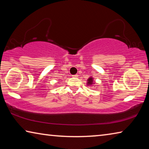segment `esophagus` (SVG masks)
Instances as JSON below:
<instances>
[{
  "label": "esophagus",
  "mask_w": 149,
  "mask_h": 149,
  "mask_svg": "<svg viewBox=\"0 0 149 149\" xmlns=\"http://www.w3.org/2000/svg\"><path fill=\"white\" fill-rule=\"evenodd\" d=\"M72 76H73V77H77V76H78V75H77V74H75V75H72Z\"/></svg>",
  "instance_id": "obj_1"
}]
</instances>
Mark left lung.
<instances>
[{"instance_id": "1", "label": "left lung", "mask_w": 149, "mask_h": 149, "mask_svg": "<svg viewBox=\"0 0 149 149\" xmlns=\"http://www.w3.org/2000/svg\"><path fill=\"white\" fill-rule=\"evenodd\" d=\"M94 81H93V77H89V79H88V80H87V85H92L93 84H94Z\"/></svg>"}]
</instances>
